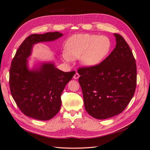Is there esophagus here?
Here are the masks:
<instances>
[{
    "instance_id": "1",
    "label": "esophagus",
    "mask_w": 150,
    "mask_h": 150,
    "mask_svg": "<svg viewBox=\"0 0 150 150\" xmlns=\"http://www.w3.org/2000/svg\"><path fill=\"white\" fill-rule=\"evenodd\" d=\"M79 74L78 73V72H76V73L74 75V76H73V78L74 79H78L79 78Z\"/></svg>"
}]
</instances>
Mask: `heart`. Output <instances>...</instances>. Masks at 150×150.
I'll use <instances>...</instances> for the list:
<instances>
[{"label":"heart","mask_w":150,"mask_h":150,"mask_svg":"<svg viewBox=\"0 0 150 150\" xmlns=\"http://www.w3.org/2000/svg\"><path fill=\"white\" fill-rule=\"evenodd\" d=\"M111 48L110 39L105 35L79 34L72 35L65 43L63 60L70 62L80 58L81 64L86 67L98 65L106 57Z\"/></svg>","instance_id":"obj_1"}]
</instances>
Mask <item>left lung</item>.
Returning a JSON list of instances; mask_svg holds the SVG:
<instances>
[{"instance_id":"left-lung-1","label":"left lung","mask_w":150,"mask_h":150,"mask_svg":"<svg viewBox=\"0 0 150 150\" xmlns=\"http://www.w3.org/2000/svg\"><path fill=\"white\" fill-rule=\"evenodd\" d=\"M114 50L100 64L78 70L86 111L104 120L120 114L133 97L137 86V64L128 44L114 34Z\"/></svg>"}]
</instances>
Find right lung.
<instances>
[{"label":"right lung","mask_w":150,"mask_h":150,"mask_svg":"<svg viewBox=\"0 0 150 150\" xmlns=\"http://www.w3.org/2000/svg\"><path fill=\"white\" fill-rule=\"evenodd\" d=\"M62 35L59 32L32 34L21 44L12 59L9 72L11 94L27 116L46 121L60 110L61 94L76 72H63L52 62H40L30 69L28 59L34 44L53 41Z\"/></svg>","instance_id":"right-lung-1"}]
</instances>
